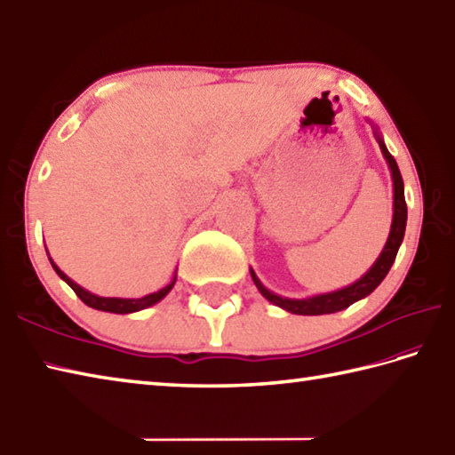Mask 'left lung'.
<instances>
[{
  "mask_svg": "<svg viewBox=\"0 0 455 455\" xmlns=\"http://www.w3.org/2000/svg\"><path fill=\"white\" fill-rule=\"evenodd\" d=\"M375 137H377L379 147H381V153H383L388 169H391V176H393V224H391V231H388L387 243L383 247L381 255L377 257L373 267H371L359 281L351 283L349 286H344V289H339V291L316 294V296H310V299H284V296L275 294L268 291L261 281H259V276L255 275L253 268H249V273H251V279L259 289V292H261L268 302H273L275 306H279V308L291 312V314H300V316H320V314H333V312L347 308V306H351L361 299H365V296H369L379 284L383 283L387 273L391 271L395 257L398 253V247H401L403 239H404V229H406L404 182H403L401 171H398L395 156L388 153L381 133L377 132V127H375Z\"/></svg>",
  "mask_w": 455,
  "mask_h": 455,
  "instance_id": "1",
  "label": "left lung"
}]
</instances>
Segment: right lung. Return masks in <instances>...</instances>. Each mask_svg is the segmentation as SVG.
Instances as JSON below:
<instances>
[{"label":"right lung","mask_w":455,"mask_h":455,"mask_svg":"<svg viewBox=\"0 0 455 455\" xmlns=\"http://www.w3.org/2000/svg\"><path fill=\"white\" fill-rule=\"evenodd\" d=\"M46 255H49V251H46ZM49 261H51L52 268H54V271H57V275L60 276V279H62L64 283H67L74 292H76V296H78V299H80L82 302L88 304L90 308H96V310H101V312L132 314V312L145 310V308H149V306H153V304H156V302H161V300L164 299V296L171 292V289H172L174 283H176V273H174L172 281H171L169 284L163 286L161 291L151 292V294H147V296H141V299H116V296H98V294H94V292L82 289V286L74 283V281L70 279V276L64 275V273L60 271V268H59L57 265H54V261H52L51 257H49Z\"/></svg>","instance_id":"add662e5"}]
</instances>
